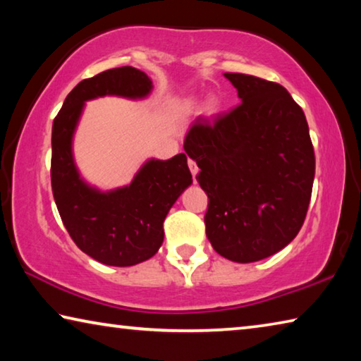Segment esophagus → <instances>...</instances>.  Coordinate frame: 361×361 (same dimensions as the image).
<instances>
[{"instance_id": "34e87169", "label": "esophagus", "mask_w": 361, "mask_h": 361, "mask_svg": "<svg viewBox=\"0 0 361 361\" xmlns=\"http://www.w3.org/2000/svg\"><path fill=\"white\" fill-rule=\"evenodd\" d=\"M188 166H189V170H191L192 176L195 178V175L199 173V167H197V164H195V161H192V159H189V161H188Z\"/></svg>"}]
</instances>
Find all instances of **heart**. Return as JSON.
<instances>
[{
    "label": "heart",
    "mask_w": 361,
    "mask_h": 361,
    "mask_svg": "<svg viewBox=\"0 0 361 361\" xmlns=\"http://www.w3.org/2000/svg\"><path fill=\"white\" fill-rule=\"evenodd\" d=\"M218 105H219V103H218L216 99H210L209 102H207V109H209L210 113H215L218 109Z\"/></svg>",
    "instance_id": "1"
}]
</instances>
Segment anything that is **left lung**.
<instances>
[{
    "label": "left lung",
    "mask_w": 361,
    "mask_h": 361,
    "mask_svg": "<svg viewBox=\"0 0 361 361\" xmlns=\"http://www.w3.org/2000/svg\"><path fill=\"white\" fill-rule=\"evenodd\" d=\"M239 103L215 119L199 116L185 138L186 154L209 195L205 232L224 258L255 262L298 235L315 175L314 146L301 106L283 85L224 73Z\"/></svg>",
    "instance_id": "left-lung-1"
}]
</instances>
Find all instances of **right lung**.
<instances>
[{
  "label": "right lung",
  "mask_w": 361,
  "mask_h": 361,
  "mask_svg": "<svg viewBox=\"0 0 361 361\" xmlns=\"http://www.w3.org/2000/svg\"><path fill=\"white\" fill-rule=\"evenodd\" d=\"M152 81L133 66L106 70L84 79L66 95L52 124L51 183L60 218L73 242L106 266H133L149 259L164 242V219L181 192L191 186L186 154L146 161L130 185L100 191L79 175L73 135L87 100L118 95L140 100Z\"/></svg>",
  "instance_id": "right-lung-1"
}]
</instances>
